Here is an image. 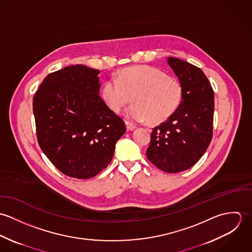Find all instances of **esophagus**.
<instances>
[{
  "label": "esophagus",
  "mask_w": 252,
  "mask_h": 252,
  "mask_svg": "<svg viewBox=\"0 0 252 252\" xmlns=\"http://www.w3.org/2000/svg\"><path fill=\"white\" fill-rule=\"evenodd\" d=\"M126 127H127L128 131H133L134 129H136V126L134 124H132L131 122H129V121H126Z\"/></svg>",
  "instance_id": "esophagus-1"
}]
</instances>
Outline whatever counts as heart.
I'll return each mask as SVG.
<instances>
[{"label":"heart","instance_id":"heart-1","mask_svg":"<svg viewBox=\"0 0 252 252\" xmlns=\"http://www.w3.org/2000/svg\"><path fill=\"white\" fill-rule=\"evenodd\" d=\"M182 93L177 78L149 66L123 69L107 80L101 91L105 104L115 113L122 110L132 96L134 104L127 108V117L138 122L149 120L151 124L173 115L180 107Z\"/></svg>","mask_w":252,"mask_h":252}]
</instances>
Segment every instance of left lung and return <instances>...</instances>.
Returning <instances> with one entry per match:
<instances>
[{"mask_svg":"<svg viewBox=\"0 0 252 252\" xmlns=\"http://www.w3.org/2000/svg\"><path fill=\"white\" fill-rule=\"evenodd\" d=\"M167 62L182 86V100L173 115L153 128L146 156L158 169L173 174L195 165L211 144L215 94L201 69L174 57Z\"/></svg>","mask_w":252,"mask_h":252,"instance_id":"left-lung-1","label":"left lung"}]
</instances>
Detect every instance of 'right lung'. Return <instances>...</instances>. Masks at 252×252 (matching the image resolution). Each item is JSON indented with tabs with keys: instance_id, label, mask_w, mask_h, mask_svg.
<instances>
[{
	"instance_id": "add662e5",
	"label": "right lung",
	"mask_w": 252,
	"mask_h": 252,
	"mask_svg": "<svg viewBox=\"0 0 252 252\" xmlns=\"http://www.w3.org/2000/svg\"><path fill=\"white\" fill-rule=\"evenodd\" d=\"M100 71L72 65L49 73L33 99L37 142L64 175L90 179L110 163L126 131L100 97Z\"/></svg>"
}]
</instances>
